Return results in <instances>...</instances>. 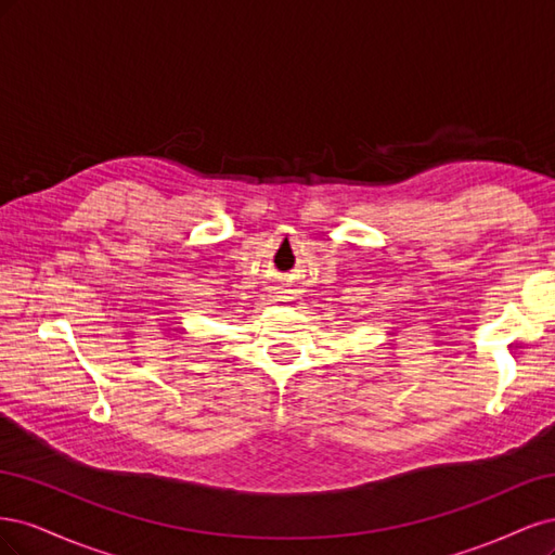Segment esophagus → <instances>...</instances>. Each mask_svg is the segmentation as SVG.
Wrapping results in <instances>:
<instances>
[{"label": "esophagus", "instance_id": "esophagus-1", "mask_svg": "<svg viewBox=\"0 0 555 555\" xmlns=\"http://www.w3.org/2000/svg\"><path fill=\"white\" fill-rule=\"evenodd\" d=\"M280 294H284V296H280V298H292V296H289L292 289H280Z\"/></svg>", "mask_w": 555, "mask_h": 555}]
</instances>
